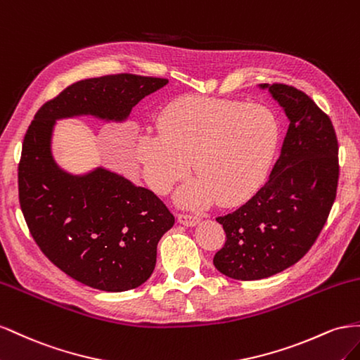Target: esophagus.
Masks as SVG:
<instances>
[{"label":"esophagus","mask_w":360,"mask_h":360,"mask_svg":"<svg viewBox=\"0 0 360 360\" xmlns=\"http://www.w3.org/2000/svg\"><path fill=\"white\" fill-rule=\"evenodd\" d=\"M178 221L184 226H196L200 221V217L191 214H178Z\"/></svg>","instance_id":"esophagus-1"}]
</instances>
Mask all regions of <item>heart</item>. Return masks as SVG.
I'll return each mask as SVG.
<instances>
[{"instance_id": "b5f03b06", "label": "heart", "mask_w": 360, "mask_h": 360, "mask_svg": "<svg viewBox=\"0 0 360 360\" xmlns=\"http://www.w3.org/2000/svg\"><path fill=\"white\" fill-rule=\"evenodd\" d=\"M158 129L139 136L136 158L160 194L186 178L193 160L199 176L176 194L186 207L248 198L265 176L279 143V123L271 111L203 96L170 102L158 117Z\"/></svg>"}]
</instances>
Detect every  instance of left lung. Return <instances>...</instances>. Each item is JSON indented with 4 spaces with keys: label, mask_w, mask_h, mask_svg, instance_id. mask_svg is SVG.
I'll return each mask as SVG.
<instances>
[{
    "label": "left lung",
    "mask_w": 360,
    "mask_h": 360,
    "mask_svg": "<svg viewBox=\"0 0 360 360\" xmlns=\"http://www.w3.org/2000/svg\"><path fill=\"white\" fill-rule=\"evenodd\" d=\"M290 120L265 186L231 214L217 217L226 232L214 256L221 274L259 281L299 262L312 248L336 198L340 164L332 120L302 90L259 84Z\"/></svg>",
    "instance_id": "8db88e82"
}]
</instances>
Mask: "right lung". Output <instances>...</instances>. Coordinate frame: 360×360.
I'll use <instances>...</instances> for the list:
<instances>
[{"mask_svg": "<svg viewBox=\"0 0 360 360\" xmlns=\"http://www.w3.org/2000/svg\"><path fill=\"white\" fill-rule=\"evenodd\" d=\"M167 83L131 74L78 81L40 107L27 129L18 167L27 226L51 262L90 288L122 292L145 283L174 217L150 190L119 173L61 169L53 155L56 122L78 116L125 122L132 107Z\"/></svg>", "mask_w": 360, "mask_h": 360, "instance_id": "add662e5", "label": "right lung"}]
</instances>
